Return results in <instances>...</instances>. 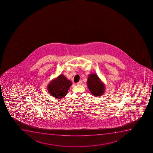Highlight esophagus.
Returning <instances> with one entry per match:
<instances>
[{
	"label": "esophagus",
	"instance_id": "obj_1",
	"mask_svg": "<svg viewBox=\"0 0 153 153\" xmlns=\"http://www.w3.org/2000/svg\"><path fill=\"white\" fill-rule=\"evenodd\" d=\"M82 83V81H79L77 83V85H81Z\"/></svg>",
	"mask_w": 153,
	"mask_h": 153
}]
</instances>
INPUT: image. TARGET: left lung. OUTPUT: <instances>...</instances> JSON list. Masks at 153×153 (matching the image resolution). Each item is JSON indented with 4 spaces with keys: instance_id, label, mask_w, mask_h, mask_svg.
<instances>
[{
    "instance_id": "left-lung-1",
    "label": "left lung",
    "mask_w": 153,
    "mask_h": 153,
    "mask_svg": "<svg viewBox=\"0 0 153 153\" xmlns=\"http://www.w3.org/2000/svg\"><path fill=\"white\" fill-rule=\"evenodd\" d=\"M87 85L91 93L96 97L100 96L105 92V85L95 73L88 75Z\"/></svg>"
}]
</instances>
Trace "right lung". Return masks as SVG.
<instances>
[{"instance_id": "1", "label": "right lung", "mask_w": 153, "mask_h": 153, "mask_svg": "<svg viewBox=\"0 0 153 153\" xmlns=\"http://www.w3.org/2000/svg\"><path fill=\"white\" fill-rule=\"evenodd\" d=\"M72 82L62 74L53 79L48 85V90L51 96L56 99L63 98L72 85Z\"/></svg>"}]
</instances>
